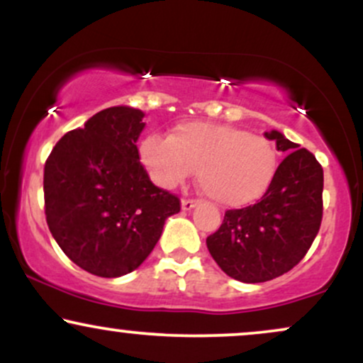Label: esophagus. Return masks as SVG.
Listing matches in <instances>:
<instances>
[{"instance_id":"esophagus-1","label":"esophagus","mask_w":363,"mask_h":363,"mask_svg":"<svg viewBox=\"0 0 363 363\" xmlns=\"http://www.w3.org/2000/svg\"><path fill=\"white\" fill-rule=\"evenodd\" d=\"M196 205H198V201H196V199H182V201H181V206H182V210H184V211L193 210Z\"/></svg>"}]
</instances>
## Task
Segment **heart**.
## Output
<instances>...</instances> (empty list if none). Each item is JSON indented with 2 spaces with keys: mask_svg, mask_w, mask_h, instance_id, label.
Listing matches in <instances>:
<instances>
[{
  "mask_svg": "<svg viewBox=\"0 0 363 363\" xmlns=\"http://www.w3.org/2000/svg\"><path fill=\"white\" fill-rule=\"evenodd\" d=\"M138 152L157 186L172 189L196 169L203 193L230 208L257 201L278 170V150L269 138L203 121L177 124L169 136H145Z\"/></svg>",
  "mask_w": 363,
  "mask_h": 363,
  "instance_id": "obj_1",
  "label": "heart"
}]
</instances>
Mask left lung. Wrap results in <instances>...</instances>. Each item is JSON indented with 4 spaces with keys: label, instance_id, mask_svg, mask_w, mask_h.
Returning a JSON list of instances; mask_svg holds the SVG:
<instances>
[{
    "label": "left lung",
    "instance_id": "obj_1",
    "mask_svg": "<svg viewBox=\"0 0 363 363\" xmlns=\"http://www.w3.org/2000/svg\"><path fill=\"white\" fill-rule=\"evenodd\" d=\"M286 157L256 205L225 211L206 239L216 264L234 280L261 283L281 277L303 259L323 220V167L309 150L280 131L264 133Z\"/></svg>",
    "mask_w": 363,
    "mask_h": 363
}]
</instances>
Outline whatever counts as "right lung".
I'll use <instances>...</instances> for the list:
<instances>
[{
  "label": "right lung",
  "mask_w": 363,
  "mask_h": 363,
  "mask_svg": "<svg viewBox=\"0 0 363 363\" xmlns=\"http://www.w3.org/2000/svg\"><path fill=\"white\" fill-rule=\"evenodd\" d=\"M143 112L118 106L66 133L44 165L49 230L74 264L118 278L148 257L165 220L181 211L176 194L150 181L136 141Z\"/></svg>",
  "instance_id": "1"
}]
</instances>
